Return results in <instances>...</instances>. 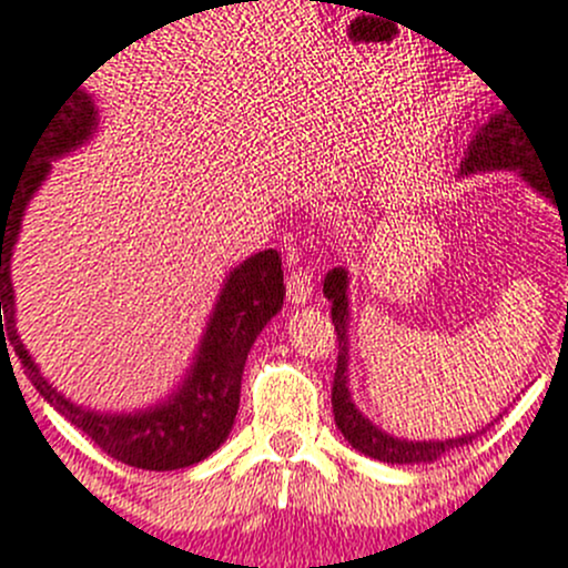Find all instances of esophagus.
Returning <instances> with one entry per match:
<instances>
[{
    "label": "esophagus",
    "mask_w": 568,
    "mask_h": 568,
    "mask_svg": "<svg viewBox=\"0 0 568 568\" xmlns=\"http://www.w3.org/2000/svg\"><path fill=\"white\" fill-rule=\"evenodd\" d=\"M285 296L291 305H305L313 296V272L311 268H296L291 272L288 283H285Z\"/></svg>",
    "instance_id": "obj_1"
}]
</instances>
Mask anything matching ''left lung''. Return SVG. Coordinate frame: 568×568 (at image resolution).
<instances>
[{"instance_id": "obj_1", "label": "left lung", "mask_w": 568, "mask_h": 568, "mask_svg": "<svg viewBox=\"0 0 568 568\" xmlns=\"http://www.w3.org/2000/svg\"><path fill=\"white\" fill-rule=\"evenodd\" d=\"M497 169L519 174L530 189H536L552 205H558V213L560 207L568 211V202H560L555 196L552 180L544 172L530 132L516 121L514 110L508 108L494 110L486 124L477 126V132L471 135L469 146L464 152V161H460V174L497 172ZM346 291H349V272L344 266L327 272V277H324V296L333 302L329 313H333L335 333H338V366H335L333 377V416L335 427L344 433L346 442L357 453L368 455V458L399 466L433 464L442 455L469 444L475 433H466V436L458 438H444V442H407V438H396L385 433L383 427H377L372 418H366L357 410L349 390V294Z\"/></svg>"}]
</instances>
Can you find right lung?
<instances>
[{"label":"right lung","instance_id":"add662e5","mask_svg":"<svg viewBox=\"0 0 568 568\" xmlns=\"http://www.w3.org/2000/svg\"><path fill=\"white\" fill-rule=\"evenodd\" d=\"M99 126V110L85 91L77 88L63 99L32 150L30 166L10 194L0 191V346L13 344L24 374L38 394L85 433L102 453L135 469L172 471L194 466L216 453L233 430L241 402V374L246 355L261 329L283 307V261L277 250L246 257L224 280L207 327L194 352V363L169 399L132 413H102L65 399L41 374L38 363L16 333V296L10 280V257L19 241L21 219L32 194L52 172V163L88 144ZM6 324H1V316ZM8 349V344H4Z\"/></svg>","mask_w":568,"mask_h":568}]
</instances>
